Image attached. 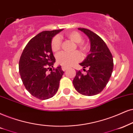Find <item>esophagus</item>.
Returning <instances> with one entry per match:
<instances>
[{
  "mask_svg": "<svg viewBox=\"0 0 133 133\" xmlns=\"http://www.w3.org/2000/svg\"><path fill=\"white\" fill-rule=\"evenodd\" d=\"M67 69H68V68H66V67H64V66L62 67V70H63V71H65V70H66Z\"/></svg>",
  "mask_w": 133,
  "mask_h": 133,
  "instance_id": "34e87169",
  "label": "esophagus"
}]
</instances>
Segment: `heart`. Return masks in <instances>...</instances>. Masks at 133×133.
<instances>
[{
	"instance_id": "b5f03b06",
	"label": "heart",
	"mask_w": 133,
	"mask_h": 133,
	"mask_svg": "<svg viewBox=\"0 0 133 133\" xmlns=\"http://www.w3.org/2000/svg\"><path fill=\"white\" fill-rule=\"evenodd\" d=\"M66 36L74 42L77 43V46L82 52H86L87 51V46L85 43L82 42V37L78 32L75 31L70 32L67 34ZM61 41L59 36H56L52 38L51 42L52 51L54 52L58 51L61 48ZM81 58V55L78 51H75L71 53L63 51L56 56L57 63L64 67L71 66L75 63L80 61Z\"/></svg>"
}]
</instances>
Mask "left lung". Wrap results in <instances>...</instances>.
<instances>
[{"mask_svg": "<svg viewBox=\"0 0 133 133\" xmlns=\"http://www.w3.org/2000/svg\"><path fill=\"white\" fill-rule=\"evenodd\" d=\"M90 38V53L80 65L88 68L83 75L80 70L76 71L73 80L74 88L85 96L97 95L105 88L112 75L114 68L113 57L104 40L96 34L85 28H78Z\"/></svg>", "mask_w": 133, "mask_h": 133, "instance_id": "1", "label": "left lung"}]
</instances>
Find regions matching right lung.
<instances>
[{
    "instance_id": "obj_1",
    "label": "right lung",
    "mask_w": 133,
    "mask_h": 133,
    "mask_svg": "<svg viewBox=\"0 0 133 133\" xmlns=\"http://www.w3.org/2000/svg\"><path fill=\"white\" fill-rule=\"evenodd\" d=\"M63 29L42 31L25 46L19 62L21 78L25 88L33 96L45 100L56 95L64 72L55 63L51 47L52 38ZM51 69L50 73L47 72Z\"/></svg>"
}]
</instances>
